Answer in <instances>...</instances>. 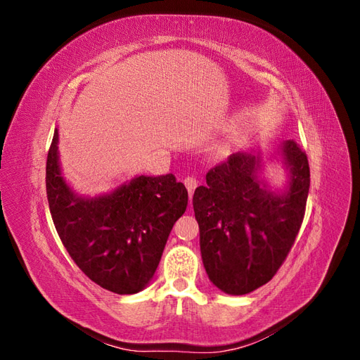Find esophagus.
I'll return each mask as SVG.
<instances>
[{
	"label": "esophagus",
	"mask_w": 360,
	"mask_h": 360,
	"mask_svg": "<svg viewBox=\"0 0 360 360\" xmlns=\"http://www.w3.org/2000/svg\"><path fill=\"white\" fill-rule=\"evenodd\" d=\"M183 183H184V186H186V189H188V192H189V198H192L195 188L198 186V180L195 179V177H192V176H188V177H184Z\"/></svg>",
	"instance_id": "1"
}]
</instances>
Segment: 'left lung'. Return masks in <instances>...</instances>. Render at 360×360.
Returning <instances> with one entry per match:
<instances>
[{
  "instance_id": "left-lung-1",
  "label": "left lung",
  "mask_w": 360,
  "mask_h": 360,
  "mask_svg": "<svg viewBox=\"0 0 360 360\" xmlns=\"http://www.w3.org/2000/svg\"><path fill=\"white\" fill-rule=\"evenodd\" d=\"M281 153L291 174L284 193L266 191L257 177L259 158L248 153L217 163L205 186L195 189L202 263L224 292L240 296L267 284L299 234L309 192L308 156L292 139Z\"/></svg>"
}]
</instances>
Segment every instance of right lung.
I'll use <instances>...</instances> for the list:
<instances>
[{
  "label": "right lung",
  "instance_id": "obj_1",
  "mask_svg": "<svg viewBox=\"0 0 360 360\" xmlns=\"http://www.w3.org/2000/svg\"><path fill=\"white\" fill-rule=\"evenodd\" d=\"M53 132L46 160V195L53 225L69 255L97 285L134 294L153 278L188 191L172 174L139 176L99 198H79L61 177Z\"/></svg>",
  "mask_w": 360,
  "mask_h": 360
}]
</instances>
